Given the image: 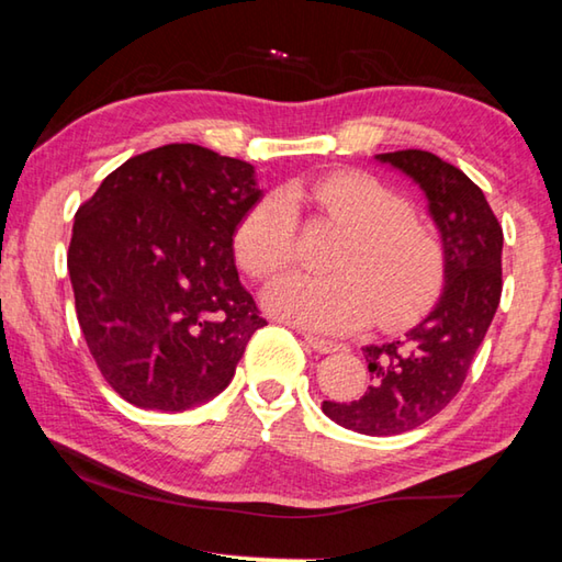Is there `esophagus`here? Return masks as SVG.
Masks as SVG:
<instances>
[{"label": "esophagus", "mask_w": 562, "mask_h": 562, "mask_svg": "<svg viewBox=\"0 0 562 562\" xmlns=\"http://www.w3.org/2000/svg\"><path fill=\"white\" fill-rule=\"evenodd\" d=\"M304 341H307V347L319 351V355H331V351H339L341 349V345H337V341L322 339V337H312V335H304Z\"/></svg>", "instance_id": "34e87169"}]
</instances>
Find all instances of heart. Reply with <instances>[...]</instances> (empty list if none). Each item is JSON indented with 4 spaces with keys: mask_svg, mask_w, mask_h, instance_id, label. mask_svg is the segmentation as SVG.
Masks as SVG:
<instances>
[{
    "mask_svg": "<svg viewBox=\"0 0 562 562\" xmlns=\"http://www.w3.org/2000/svg\"><path fill=\"white\" fill-rule=\"evenodd\" d=\"M307 198L347 227L331 260L335 274L290 272L265 290L270 315L310 331L341 335L376 315L382 325L414 317L443 280V247L414 221V205L357 170L319 176L290 195L270 193L243 215L233 235L235 260L252 278L288 268L297 245V213L289 198Z\"/></svg>",
    "mask_w": 562,
    "mask_h": 562,
    "instance_id": "heart-1",
    "label": "heart"
}]
</instances>
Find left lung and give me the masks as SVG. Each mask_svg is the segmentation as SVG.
I'll return each mask as SVG.
<instances>
[{
    "label": "left lung",
    "mask_w": 562,
    "mask_h": 562,
    "mask_svg": "<svg viewBox=\"0 0 562 562\" xmlns=\"http://www.w3.org/2000/svg\"><path fill=\"white\" fill-rule=\"evenodd\" d=\"M418 186L443 247V290L402 337L361 347L372 384L355 402H322L331 422L392 436L429 422L459 394L501 302L503 231L483 190L429 150L374 156Z\"/></svg>",
    "instance_id": "obj_1"
}]
</instances>
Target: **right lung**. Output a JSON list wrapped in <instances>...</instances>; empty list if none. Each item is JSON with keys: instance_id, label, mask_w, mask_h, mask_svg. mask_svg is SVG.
Instances as JSON below:
<instances>
[{"instance_id": "right-lung-1", "label": "right lung", "mask_w": 562, "mask_h": 562, "mask_svg": "<svg viewBox=\"0 0 562 562\" xmlns=\"http://www.w3.org/2000/svg\"><path fill=\"white\" fill-rule=\"evenodd\" d=\"M262 198L255 168L195 144L128 158L74 217L76 317L128 404L186 412L231 384L265 327L233 235Z\"/></svg>"}]
</instances>
